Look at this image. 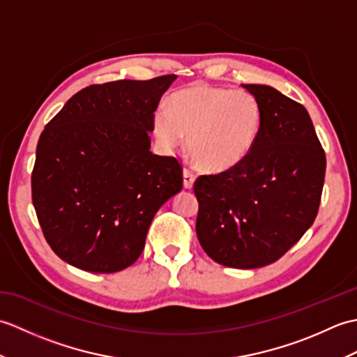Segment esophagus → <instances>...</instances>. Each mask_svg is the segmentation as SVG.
<instances>
[{
  "mask_svg": "<svg viewBox=\"0 0 357 357\" xmlns=\"http://www.w3.org/2000/svg\"><path fill=\"white\" fill-rule=\"evenodd\" d=\"M183 176H184V187L185 188H192L193 187V184H195V173L190 170V169H184V172H183Z\"/></svg>",
  "mask_w": 357,
  "mask_h": 357,
  "instance_id": "34e87169",
  "label": "esophagus"
}]
</instances>
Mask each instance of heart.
Here are the masks:
<instances>
[{
    "label": "heart",
    "instance_id": "obj_1",
    "mask_svg": "<svg viewBox=\"0 0 357 357\" xmlns=\"http://www.w3.org/2000/svg\"><path fill=\"white\" fill-rule=\"evenodd\" d=\"M264 121L262 104L248 90L195 84L178 90L158 107L151 128L164 149L179 146L187 135L188 153L202 169L227 172L255 147Z\"/></svg>",
    "mask_w": 357,
    "mask_h": 357
}]
</instances>
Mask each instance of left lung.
Instances as JSON below:
<instances>
[{
  "label": "left lung",
  "mask_w": 357,
  "mask_h": 357,
  "mask_svg": "<svg viewBox=\"0 0 357 357\" xmlns=\"http://www.w3.org/2000/svg\"><path fill=\"white\" fill-rule=\"evenodd\" d=\"M262 104L261 133L233 169L202 174L196 234L211 259L231 268L276 262L313 225L325 153L305 107L264 84H242Z\"/></svg>",
  "instance_id": "obj_1"
}]
</instances>
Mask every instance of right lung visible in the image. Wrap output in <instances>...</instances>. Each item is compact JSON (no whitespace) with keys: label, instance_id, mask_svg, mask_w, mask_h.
<instances>
[{"label":"right lung","instance_id":"1","mask_svg":"<svg viewBox=\"0 0 357 357\" xmlns=\"http://www.w3.org/2000/svg\"><path fill=\"white\" fill-rule=\"evenodd\" d=\"M176 79H121L73 95L36 146L32 201L53 252L90 273L138 259L156 211L183 188V169L150 151L151 116Z\"/></svg>","mask_w":357,"mask_h":357}]
</instances>
